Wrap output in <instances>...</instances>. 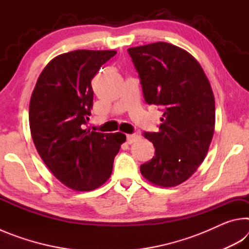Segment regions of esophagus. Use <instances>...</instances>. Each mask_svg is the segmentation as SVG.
Masks as SVG:
<instances>
[{"mask_svg":"<svg viewBox=\"0 0 249 249\" xmlns=\"http://www.w3.org/2000/svg\"><path fill=\"white\" fill-rule=\"evenodd\" d=\"M138 138H140V136H137V135L128 134L127 136H126V142H127V144H133V142H136Z\"/></svg>","mask_w":249,"mask_h":249,"instance_id":"esophagus-1","label":"esophagus"}]
</instances>
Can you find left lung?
<instances>
[{
  "label": "left lung",
  "instance_id": "1",
  "mask_svg": "<svg viewBox=\"0 0 249 249\" xmlns=\"http://www.w3.org/2000/svg\"><path fill=\"white\" fill-rule=\"evenodd\" d=\"M148 104L160 105L159 132L144 133L155 156L141 166L158 187L184 182L203 161L215 127V101L208 77L187 50L158 41L128 48Z\"/></svg>",
  "mask_w": 249,
  "mask_h": 249
}]
</instances>
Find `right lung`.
<instances>
[{
  "instance_id": "add662e5",
  "label": "right lung",
  "mask_w": 249,
  "mask_h": 249,
  "mask_svg": "<svg viewBox=\"0 0 249 249\" xmlns=\"http://www.w3.org/2000/svg\"><path fill=\"white\" fill-rule=\"evenodd\" d=\"M115 50H73L41 71L29 102V127L37 153L66 187L91 191L107 181L122 133L83 129L93 105L91 81Z\"/></svg>"
}]
</instances>
